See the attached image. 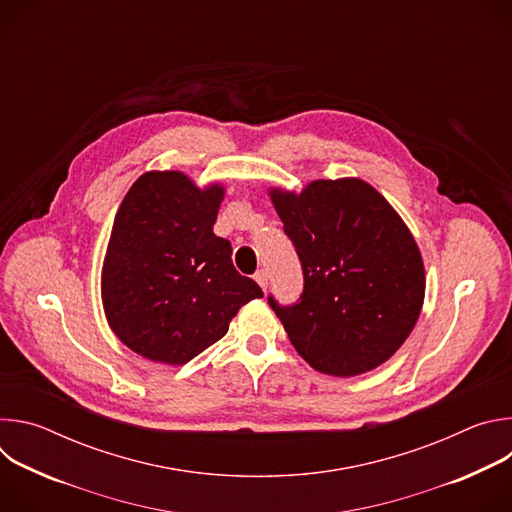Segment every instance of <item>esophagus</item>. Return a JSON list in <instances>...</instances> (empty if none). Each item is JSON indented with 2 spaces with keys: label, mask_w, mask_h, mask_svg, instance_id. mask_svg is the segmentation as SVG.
Segmentation results:
<instances>
[{
  "label": "esophagus",
  "mask_w": 512,
  "mask_h": 512,
  "mask_svg": "<svg viewBox=\"0 0 512 512\" xmlns=\"http://www.w3.org/2000/svg\"><path fill=\"white\" fill-rule=\"evenodd\" d=\"M255 281L261 285V289L265 291L267 289V285H269V275H267V271L265 269H259L257 273H255Z\"/></svg>",
  "instance_id": "34e87169"
}]
</instances>
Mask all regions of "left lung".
<instances>
[{
	"label": "left lung",
	"mask_w": 512,
	"mask_h": 512,
	"mask_svg": "<svg viewBox=\"0 0 512 512\" xmlns=\"http://www.w3.org/2000/svg\"><path fill=\"white\" fill-rule=\"evenodd\" d=\"M269 194L304 271L294 306L267 298L291 344L326 375L377 369L407 340L423 306L425 269L407 225L358 178Z\"/></svg>",
	"instance_id": "obj_1"
}]
</instances>
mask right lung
Masks as SVG:
<instances>
[{
    "label": "right lung",
    "instance_id": "right-lung-1",
    "mask_svg": "<svg viewBox=\"0 0 512 512\" xmlns=\"http://www.w3.org/2000/svg\"><path fill=\"white\" fill-rule=\"evenodd\" d=\"M225 188L204 190L182 172H145L125 194L103 263L105 316L133 352L186 364L221 340L261 287L212 233Z\"/></svg>",
    "mask_w": 512,
    "mask_h": 512
}]
</instances>
